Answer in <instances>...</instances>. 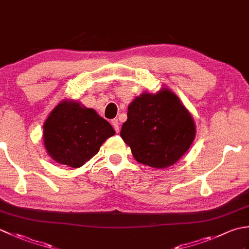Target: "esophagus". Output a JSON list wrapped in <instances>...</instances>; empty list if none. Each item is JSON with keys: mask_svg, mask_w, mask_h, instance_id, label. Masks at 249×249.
<instances>
[{"mask_svg": "<svg viewBox=\"0 0 249 249\" xmlns=\"http://www.w3.org/2000/svg\"><path fill=\"white\" fill-rule=\"evenodd\" d=\"M111 124H112L113 128L115 130V133H119V131H120V122L118 120L114 119V120L111 121Z\"/></svg>", "mask_w": 249, "mask_h": 249, "instance_id": "obj_1", "label": "esophagus"}]
</instances>
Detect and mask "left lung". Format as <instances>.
Wrapping results in <instances>:
<instances>
[{
    "label": "left lung",
    "instance_id": "8db88e82",
    "mask_svg": "<svg viewBox=\"0 0 249 249\" xmlns=\"http://www.w3.org/2000/svg\"><path fill=\"white\" fill-rule=\"evenodd\" d=\"M120 135L137 161L163 169L188 151L196 125L177 95L161 89L156 94L143 92L131 102Z\"/></svg>",
    "mask_w": 249,
    "mask_h": 249
}]
</instances>
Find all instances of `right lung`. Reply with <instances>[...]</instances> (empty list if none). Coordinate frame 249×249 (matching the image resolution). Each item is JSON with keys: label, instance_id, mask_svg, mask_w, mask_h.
<instances>
[{"label": "right lung", "instance_id": "add662e5", "mask_svg": "<svg viewBox=\"0 0 249 249\" xmlns=\"http://www.w3.org/2000/svg\"><path fill=\"white\" fill-rule=\"evenodd\" d=\"M114 134L109 122L94 109L65 99L45 121L44 144L56 162L79 168L96 155L104 142Z\"/></svg>", "mask_w": 249, "mask_h": 249}]
</instances>
